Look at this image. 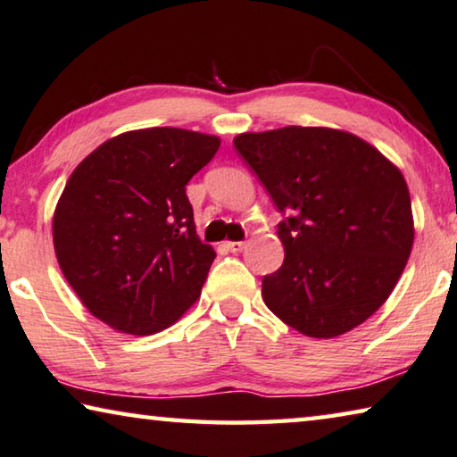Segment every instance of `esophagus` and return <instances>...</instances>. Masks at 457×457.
Listing matches in <instances>:
<instances>
[{
	"label": "esophagus",
	"mask_w": 457,
	"mask_h": 457,
	"mask_svg": "<svg viewBox=\"0 0 457 457\" xmlns=\"http://www.w3.org/2000/svg\"><path fill=\"white\" fill-rule=\"evenodd\" d=\"M246 246V243L245 241H228L227 243V249L230 251V253H241L243 249Z\"/></svg>",
	"instance_id": "34e87169"
}]
</instances>
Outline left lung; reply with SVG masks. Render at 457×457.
<instances>
[{"mask_svg":"<svg viewBox=\"0 0 457 457\" xmlns=\"http://www.w3.org/2000/svg\"><path fill=\"white\" fill-rule=\"evenodd\" d=\"M235 147L271 194L286 259L263 278V302L310 338L369 320L397 286L413 249L401 170L354 133L281 127L241 133Z\"/></svg>","mask_w":457,"mask_h":457,"instance_id":"left-lung-1","label":"left lung"}]
</instances>
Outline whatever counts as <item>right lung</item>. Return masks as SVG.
Here are the masks:
<instances>
[{"label": "right lung", "mask_w": 457, "mask_h": 457, "mask_svg": "<svg viewBox=\"0 0 457 457\" xmlns=\"http://www.w3.org/2000/svg\"><path fill=\"white\" fill-rule=\"evenodd\" d=\"M220 137L149 127L104 141L60 194L52 238L62 275L113 330L147 336L200 297L216 253L196 235L186 196Z\"/></svg>", "instance_id": "obj_1"}]
</instances>
